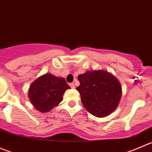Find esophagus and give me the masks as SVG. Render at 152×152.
I'll return each mask as SVG.
<instances>
[{
  "instance_id": "34e87169",
  "label": "esophagus",
  "mask_w": 152,
  "mask_h": 152,
  "mask_svg": "<svg viewBox=\"0 0 152 152\" xmlns=\"http://www.w3.org/2000/svg\"><path fill=\"white\" fill-rule=\"evenodd\" d=\"M70 86L72 87V88H75V84H74V82H73V83H70Z\"/></svg>"
}]
</instances>
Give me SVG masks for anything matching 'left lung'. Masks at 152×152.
<instances>
[{"label":"left lung","mask_w":152,"mask_h":152,"mask_svg":"<svg viewBox=\"0 0 152 152\" xmlns=\"http://www.w3.org/2000/svg\"><path fill=\"white\" fill-rule=\"evenodd\" d=\"M76 87L86 110L93 115L104 118L115 110L122 96V87L115 76L103 70H90L78 76Z\"/></svg>","instance_id":"8db88e82"}]
</instances>
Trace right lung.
<instances>
[{
	"mask_svg": "<svg viewBox=\"0 0 152 152\" xmlns=\"http://www.w3.org/2000/svg\"><path fill=\"white\" fill-rule=\"evenodd\" d=\"M64 78L45 73L31 84L28 98L31 103L40 113H47L63 100L62 96L70 89Z\"/></svg>",
	"mask_w": 152,
	"mask_h": 152,
	"instance_id": "obj_1",
	"label": "right lung"
}]
</instances>
